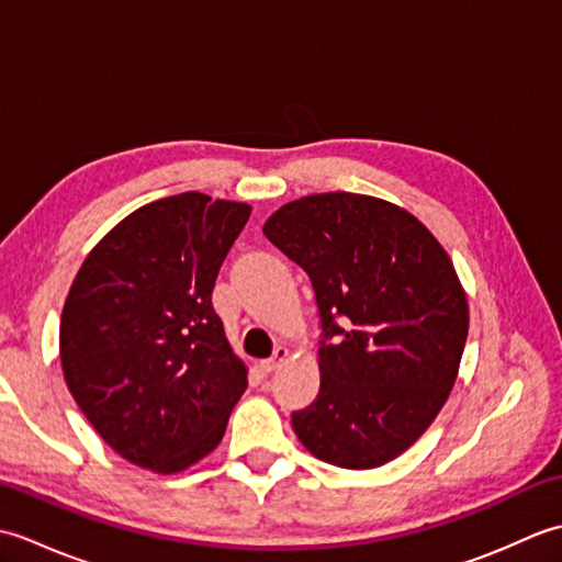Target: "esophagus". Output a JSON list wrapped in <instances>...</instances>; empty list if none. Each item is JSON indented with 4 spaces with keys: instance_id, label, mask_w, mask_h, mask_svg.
Listing matches in <instances>:
<instances>
[{
    "instance_id": "1",
    "label": "esophagus",
    "mask_w": 562,
    "mask_h": 562,
    "mask_svg": "<svg viewBox=\"0 0 562 562\" xmlns=\"http://www.w3.org/2000/svg\"><path fill=\"white\" fill-rule=\"evenodd\" d=\"M290 355H292L290 348H278L272 352V357H268V360L260 362V367L266 369V372H274V369H280L284 362L290 360Z\"/></svg>"
}]
</instances>
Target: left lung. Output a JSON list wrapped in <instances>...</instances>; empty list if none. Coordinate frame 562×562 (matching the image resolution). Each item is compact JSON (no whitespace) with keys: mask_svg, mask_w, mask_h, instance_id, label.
I'll return each mask as SVG.
<instances>
[{"mask_svg":"<svg viewBox=\"0 0 562 562\" xmlns=\"http://www.w3.org/2000/svg\"><path fill=\"white\" fill-rule=\"evenodd\" d=\"M262 234L308 272L321 326L338 338L321 342V391L292 415L296 437L340 469L401 457L447 403L469 336L445 246L408 210L342 190L288 202Z\"/></svg>","mask_w":562,"mask_h":562,"instance_id":"obj_1","label":"left lung"}]
</instances>
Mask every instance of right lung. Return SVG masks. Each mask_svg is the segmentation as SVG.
Segmentation results:
<instances>
[{"label": "right lung", "instance_id": "obj_1", "mask_svg": "<svg viewBox=\"0 0 562 562\" xmlns=\"http://www.w3.org/2000/svg\"><path fill=\"white\" fill-rule=\"evenodd\" d=\"M248 202L181 193L130 212L83 258L59 321L65 384L101 439L151 473L220 447L248 369L212 308Z\"/></svg>", "mask_w": 562, "mask_h": 562}]
</instances>
